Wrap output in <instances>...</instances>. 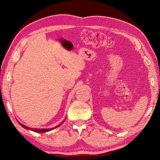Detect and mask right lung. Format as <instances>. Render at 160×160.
Returning a JSON list of instances; mask_svg holds the SVG:
<instances>
[{
  "mask_svg": "<svg viewBox=\"0 0 160 160\" xmlns=\"http://www.w3.org/2000/svg\"><path fill=\"white\" fill-rule=\"evenodd\" d=\"M62 123H63V122H62ZM19 124H20V125H21L22 127L25 128H27V129H29V130H32V131H35V132H40V133H41V132H47V131H51V130H52V129H53V128H56V127H58L59 126H60V125H61V124H60V125L57 126V127H53V128H49V129H40V128L37 129V128H31L27 127L26 126L23 125V124H20V122H19Z\"/></svg>",
  "mask_w": 160,
  "mask_h": 160,
  "instance_id": "obj_1",
  "label": "right lung"
}]
</instances>
